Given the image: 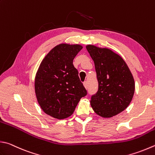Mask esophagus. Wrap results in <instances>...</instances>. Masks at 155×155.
Returning <instances> with one entry per match:
<instances>
[{"label": "esophagus", "mask_w": 155, "mask_h": 155, "mask_svg": "<svg viewBox=\"0 0 155 155\" xmlns=\"http://www.w3.org/2000/svg\"><path fill=\"white\" fill-rule=\"evenodd\" d=\"M84 87H86V89H87V88H88V82H87V81H84Z\"/></svg>", "instance_id": "1"}]
</instances>
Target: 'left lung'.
<instances>
[{
	"label": "left lung",
	"instance_id": "8db88e82",
	"mask_svg": "<svg viewBox=\"0 0 155 155\" xmlns=\"http://www.w3.org/2000/svg\"><path fill=\"white\" fill-rule=\"evenodd\" d=\"M87 51L94 61L98 90L91 96L94 112L110 117L125 110L132 101L135 90L132 74L124 59L108 48L87 45Z\"/></svg>",
	"mask_w": 155,
	"mask_h": 155
}]
</instances>
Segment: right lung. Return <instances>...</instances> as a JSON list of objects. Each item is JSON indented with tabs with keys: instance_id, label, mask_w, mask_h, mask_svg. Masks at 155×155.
<instances>
[{
	"instance_id": "add662e5",
	"label": "right lung",
	"mask_w": 155,
	"mask_h": 155,
	"mask_svg": "<svg viewBox=\"0 0 155 155\" xmlns=\"http://www.w3.org/2000/svg\"><path fill=\"white\" fill-rule=\"evenodd\" d=\"M81 49L78 45L55 46L38 70L35 79L37 100L44 112L52 117L63 119L71 116L80 98L87 94L73 65Z\"/></svg>"
}]
</instances>
